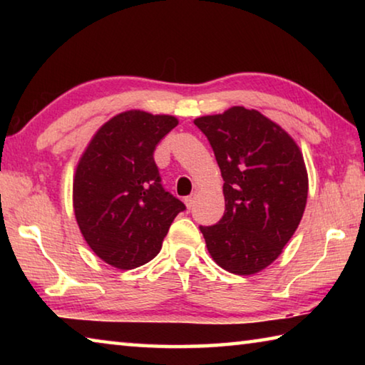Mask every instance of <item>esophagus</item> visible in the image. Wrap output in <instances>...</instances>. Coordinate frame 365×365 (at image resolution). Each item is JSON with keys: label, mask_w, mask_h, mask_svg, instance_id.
I'll use <instances>...</instances> for the list:
<instances>
[{"label": "esophagus", "mask_w": 365, "mask_h": 365, "mask_svg": "<svg viewBox=\"0 0 365 365\" xmlns=\"http://www.w3.org/2000/svg\"><path fill=\"white\" fill-rule=\"evenodd\" d=\"M195 200H196V195H195V193L185 197V205H187V207H188V209H191V207L195 206Z\"/></svg>", "instance_id": "34e87169"}]
</instances>
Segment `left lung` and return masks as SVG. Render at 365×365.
Wrapping results in <instances>:
<instances>
[{"label":"left lung","instance_id":"1","mask_svg":"<svg viewBox=\"0 0 365 365\" xmlns=\"http://www.w3.org/2000/svg\"><path fill=\"white\" fill-rule=\"evenodd\" d=\"M224 178L225 212L200 230L222 269L252 275L282 255L307 200V172L298 145L259 110L235 106L195 119Z\"/></svg>","mask_w":365,"mask_h":365}]
</instances>
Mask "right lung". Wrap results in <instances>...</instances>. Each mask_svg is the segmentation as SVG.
<instances>
[{"label": "right lung", "mask_w": 365, "mask_h": 365, "mask_svg": "<svg viewBox=\"0 0 365 365\" xmlns=\"http://www.w3.org/2000/svg\"><path fill=\"white\" fill-rule=\"evenodd\" d=\"M178 120L127 110L96 132L73 178V211L85 242L113 267H140L158 256L183 202L165 191L154 150Z\"/></svg>", "instance_id": "add662e5"}]
</instances>
